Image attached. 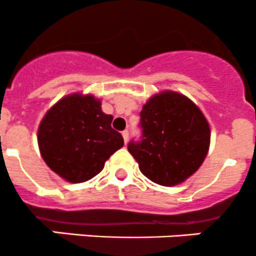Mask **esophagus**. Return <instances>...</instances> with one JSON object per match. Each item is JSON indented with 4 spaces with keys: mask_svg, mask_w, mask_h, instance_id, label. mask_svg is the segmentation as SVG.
I'll return each mask as SVG.
<instances>
[{
    "mask_svg": "<svg viewBox=\"0 0 256 256\" xmlns=\"http://www.w3.org/2000/svg\"><path fill=\"white\" fill-rule=\"evenodd\" d=\"M122 136H123V139H124V143H127V142H128V136H129V132L128 130H123L122 132Z\"/></svg>",
    "mask_w": 256,
    "mask_h": 256,
    "instance_id": "1",
    "label": "esophagus"
}]
</instances>
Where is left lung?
Masks as SVG:
<instances>
[{
  "instance_id": "obj_1",
  "label": "left lung",
  "mask_w": 256,
  "mask_h": 256,
  "mask_svg": "<svg viewBox=\"0 0 256 256\" xmlns=\"http://www.w3.org/2000/svg\"><path fill=\"white\" fill-rule=\"evenodd\" d=\"M143 136L128 152L149 180L163 186L186 182L203 164L210 146V127L200 108L174 90L152 96L140 112Z\"/></svg>"
}]
</instances>
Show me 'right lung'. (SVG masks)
Listing matches in <instances>:
<instances>
[{"label":"right lung","instance_id":"1","mask_svg":"<svg viewBox=\"0 0 256 256\" xmlns=\"http://www.w3.org/2000/svg\"><path fill=\"white\" fill-rule=\"evenodd\" d=\"M112 120L93 94L76 92L60 98L43 116L37 132L44 163L68 183L92 179L124 144L122 134L110 127Z\"/></svg>","mask_w":256,"mask_h":256}]
</instances>
